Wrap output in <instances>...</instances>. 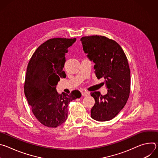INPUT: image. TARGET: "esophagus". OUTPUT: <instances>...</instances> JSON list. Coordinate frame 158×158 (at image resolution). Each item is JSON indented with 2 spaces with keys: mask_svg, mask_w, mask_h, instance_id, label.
<instances>
[{
  "mask_svg": "<svg viewBox=\"0 0 158 158\" xmlns=\"http://www.w3.org/2000/svg\"><path fill=\"white\" fill-rule=\"evenodd\" d=\"M82 95L83 96H87L89 95V93L86 92V91H84V92H82Z\"/></svg>",
  "mask_w": 158,
  "mask_h": 158,
  "instance_id": "34e87169",
  "label": "esophagus"
}]
</instances>
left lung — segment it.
I'll list each match as a JSON object with an SVG mask.
<instances>
[{
  "label": "left lung",
  "instance_id": "8db88e82",
  "mask_svg": "<svg viewBox=\"0 0 158 158\" xmlns=\"http://www.w3.org/2000/svg\"><path fill=\"white\" fill-rule=\"evenodd\" d=\"M81 40L84 52L95 63L96 77H104L108 89L104 96L99 91L91 93L95 99L91 118L98 121H109L118 114L129 96L131 76L127 57L118 42L105 36H85Z\"/></svg>",
  "mask_w": 158,
  "mask_h": 158
}]
</instances>
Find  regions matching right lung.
I'll return each mask as SVG.
<instances>
[{
	"label": "right lung",
	"instance_id": "right-lung-1",
	"mask_svg": "<svg viewBox=\"0 0 158 158\" xmlns=\"http://www.w3.org/2000/svg\"><path fill=\"white\" fill-rule=\"evenodd\" d=\"M76 38H53L42 44L32 56L27 67L24 94L32 113L44 126L56 127L67 119V106L81 93L74 90L71 94L56 91L60 78L66 77L62 71L68 48Z\"/></svg>",
	"mask_w": 158,
	"mask_h": 158
}]
</instances>
